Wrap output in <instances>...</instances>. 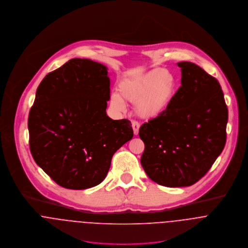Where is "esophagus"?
Instances as JSON below:
<instances>
[{
  "mask_svg": "<svg viewBox=\"0 0 248 248\" xmlns=\"http://www.w3.org/2000/svg\"><path fill=\"white\" fill-rule=\"evenodd\" d=\"M131 124H132V128H133L134 135H138V133H139V128H140V124L138 123L137 121H132V122H131Z\"/></svg>",
  "mask_w": 248,
  "mask_h": 248,
  "instance_id": "esophagus-1",
  "label": "esophagus"
}]
</instances>
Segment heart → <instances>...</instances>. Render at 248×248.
Returning <instances> with one entry per match:
<instances>
[{
  "instance_id": "b5f03b06",
  "label": "heart",
  "mask_w": 248,
  "mask_h": 248,
  "mask_svg": "<svg viewBox=\"0 0 248 248\" xmlns=\"http://www.w3.org/2000/svg\"><path fill=\"white\" fill-rule=\"evenodd\" d=\"M178 90L176 76L165 68H154L142 75L126 78L120 83L123 98L137 104V113L144 119L159 116L168 108ZM111 105L124 108V101L119 94L111 96Z\"/></svg>"
}]
</instances>
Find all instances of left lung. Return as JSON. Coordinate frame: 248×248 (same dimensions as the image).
<instances>
[{"label":"left lung","instance_id":"1","mask_svg":"<svg viewBox=\"0 0 248 248\" xmlns=\"http://www.w3.org/2000/svg\"><path fill=\"white\" fill-rule=\"evenodd\" d=\"M177 64L182 85L171 105L139 130L144 142L140 164L167 187L192 186L206 174L225 145L228 120L219 82L193 62Z\"/></svg>","mask_w":248,"mask_h":248}]
</instances>
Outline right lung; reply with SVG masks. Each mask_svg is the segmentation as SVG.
I'll use <instances>...</instances> for the list:
<instances>
[{
	"mask_svg": "<svg viewBox=\"0 0 248 248\" xmlns=\"http://www.w3.org/2000/svg\"><path fill=\"white\" fill-rule=\"evenodd\" d=\"M108 67L75 58L48 73L29 111L32 157L59 186L81 190L101 184L114 153L133 137L130 121L107 115Z\"/></svg>",
	"mask_w": 248,
	"mask_h": 248,
	"instance_id": "obj_1",
	"label": "right lung"
}]
</instances>
